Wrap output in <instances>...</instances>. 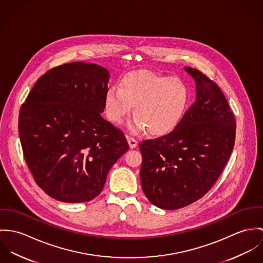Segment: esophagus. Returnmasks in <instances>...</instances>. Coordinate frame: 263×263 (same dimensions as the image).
Wrapping results in <instances>:
<instances>
[{
    "instance_id": "34e87169",
    "label": "esophagus",
    "mask_w": 263,
    "mask_h": 263,
    "mask_svg": "<svg viewBox=\"0 0 263 263\" xmlns=\"http://www.w3.org/2000/svg\"><path fill=\"white\" fill-rule=\"evenodd\" d=\"M127 140H128V143H129L130 148H135V147L137 146V144H138V141H137L135 138H133V137L127 136Z\"/></svg>"
}]
</instances>
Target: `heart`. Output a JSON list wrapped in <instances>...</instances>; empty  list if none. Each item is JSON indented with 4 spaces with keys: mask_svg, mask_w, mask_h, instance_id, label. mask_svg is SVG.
Listing matches in <instances>:
<instances>
[{
    "mask_svg": "<svg viewBox=\"0 0 263 263\" xmlns=\"http://www.w3.org/2000/svg\"><path fill=\"white\" fill-rule=\"evenodd\" d=\"M190 101L186 85L177 78H168L147 71L127 74L120 88L107 90L105 108L108 118L123 123L132 113L137 117L130 125L132 133L147 131L155 136L172 132L183 117Z\"/></svg>",
    "mask_w": 263,
    "mask_h": 263,
    "instance_id": "heart-1",
    "label": "heart"
}]
</instances>
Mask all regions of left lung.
Wrapping results in <instances>:
<instances>
[{
	"label": "left lung",
	"mask_w": 263,
	"mask_h": 263,
	"mask_svg": "<svg viewBox=\"0 0 263 263\" xmlns=\"http://www.w3.org/2000/svg\"><path fill=\"white\" fill-rule=\"evenodd\" d=\"M197 84L195 103L168 134L140 142L141 186L158 208L176 210L203 198L233 150L236 121L219 86L184 67Z\"/></svg>",
	"instance_id": "left-lung-1"
}]
</instances>
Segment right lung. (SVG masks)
I'll use <instances>...</instances> for the list:
<instances>
[{
    "instance_id": "add662e5",
    "label": "right lung",
    "mask_w": 263,
    "mask_h": 263,
    "mask_svg": "<svg viewBox=\"0 0 263 263\" xmlns=\"http://www.w3.org/2000/svg\"><path fill=\"white\" fill-rule=\"evenodd\" d=\"M109 72L87 62L55 66L41 76L22 104L19 137L35 182L64 203L88 202L129 145L105 120Z\"/></svg>"
}]
</instances>
